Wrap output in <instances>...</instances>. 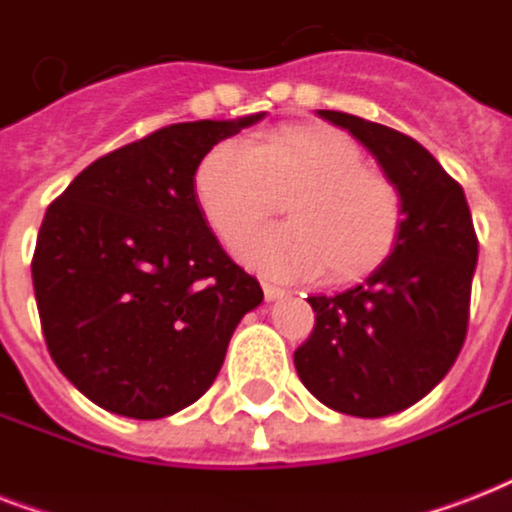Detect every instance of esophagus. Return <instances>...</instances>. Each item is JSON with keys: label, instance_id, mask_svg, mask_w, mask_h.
Returning a JSON list of instances; mask_svg holds the SVG:
<instances>
[{"label": "esophagus", "instance_id": "34e87169", "mask_svg": "<svg viewBox=\"0 0 512 512\" xmlns=\"http://www.w3.org/2000/svg\"><path fill=\"white\" fill-rule=\"evenodd\" d=\"M263 295L265 300H279V297H284V289L279 284H273V281H263Z\"/></svg>", "mask_w": 512, "mask_h": 512}]
</instances>
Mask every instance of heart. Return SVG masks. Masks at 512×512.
I'll return each instance as SVG.
<instances>
[{"mask_svg": "<svg viewBox=\"0 0 512 512\" xmlns=\"http://www.w3.org/2000/svg\"><path fill=\"white\" fill-rule=\"evenodd\" d=\"M193 193L225 244L288 199L290 220L242 237L236 252L273 276H319L350 284L396 249L404 199L388 175L366 167L364 151L329 127H284L249 146L223 143L201 159Z\"/></svg>", "mask_w": 512, "mask_h": 512, "instance_id": "obj_1", "label": "heart"}]
</instances>
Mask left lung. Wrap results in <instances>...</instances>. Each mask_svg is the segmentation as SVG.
I'll use <instances>...</instances> for the list:
<instances>
[{"mask_svg":"<svg viewBox=\"0 0 512 512\" xmlns=\"http://www.w3.org/2000/svg\"><path fill=\"white\" fill-rule=\"evenodd\" d=\"M380 162L404 199L396 249L358 287L308 297L316 324L295 350L300 380L321 404L385 417L428 396L468 335L478 236L462 185L430 151L385 124L319 111Z\"/></svg>","mask_w":512,"mask_h":512,"instance_id":"8db88e82","label":"left lung"}]
</instances>
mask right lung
<instances>
[{
  "label": "right lung",
  "mask_w": 512,
  "mask_h": 512,
  "mask_svg": "<svg viewBox=\"0 0 512 512\" xmlns=\"http://www.w3.org/2000/svg\"><path fill=\"white\" fill-rule=\"evenodd\" d=\"M257 119L162 127L100 156L44 212L31 260L44 342L108 412L159 420L199 401L263 303L193 193L212 146Z\"/></svg>",
  "instance_id": "1"
}]
</instances>
